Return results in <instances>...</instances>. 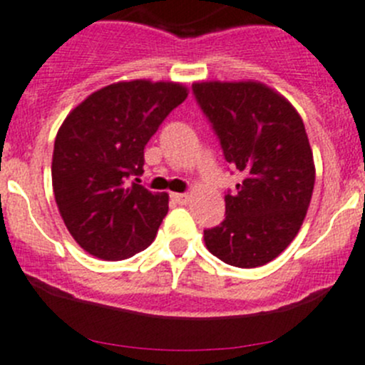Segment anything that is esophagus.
<instances>
[{
    "label": "esophagus",
    "mask_w": 365,
    "mask_h": 365,
    "mask_svg": "<svg viewBox=\"0 0 365 365\" xmlns=\"http://www.w3.org/2000/svg\"><path fill=\"white\" fill-rule=\"evenodd\" d=\"M171 200L176 203V205H187L190 200L189 194H182V192H173Z\"/></svg>",
    "instance_id": "34e87169"
}]
</instances>
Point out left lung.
Segmentation results:
<instances>
[{"label": "left lung", "instance_id": "8db88e82", "mask_svg": "<svg viewBox=\"0 0 365 365\" xmlns=\"http://www.w3.org/2000/svg\"><path fill=\"white\" fill-rule=\"evenodd\" d=\"M192 93L225 160L243 175L225 194V220L203 230L223 263L263 267L294 241L315 185L304 124L294 106L261 83H196Z\"/></svg>", "mask_w": 365, "mask_h": 365}]
</instances>
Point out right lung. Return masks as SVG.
<instances>
[{
    "label": "right lung",
    "mask_w": 365,
    "mask_h": 365,
    "mask_svg": "<svg viewBox=\"0 0 365 365\" xmlns=\"http://www.w3.org/2000/svg\"><path fill=\"white\" fill-rule=\"evenodd\" d=\"M185 98L187 88L176 83H117L91 93L63 122L53 144V194L88 254L120 261L153 243L169 196L140 185L144 149Z\"/></svg>",
    "instance_id": "obj_1"
}]
</instances>
